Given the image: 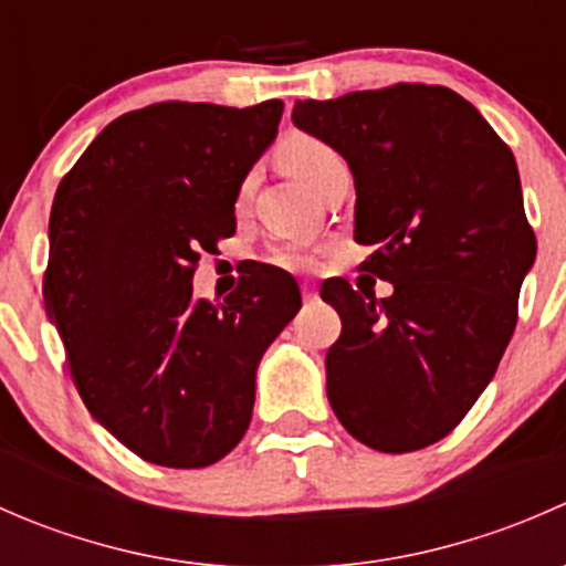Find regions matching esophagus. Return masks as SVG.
Returning a JSON list of instances; mask_svg holds the SVG:
<instances>
[{
  "mask_svg": "<svg viewBox=\"0 0 566 566\" xmlns=\"http://www.w3.org/2000/svg\"><path fill=\"white\" fill-rule=\"evenodd\" d=\"M301 293H304V298H306V301L317 298V284H312V282H301Z\"/></svg>",
  "mask_w": 566,
  "mask_h": 566,
  "instance_id": "obj_1",
  "label": "esophagus"
}]
</instances>
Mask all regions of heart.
<instances>
[{
  "instance_id": "1",
  "label": "heart",
  "mask_w": 566,
  "mask_h": 566,
  "mask_svg": "<svg viewBox=\"0 0 566 566\" xmlns=\"http://www.w3.org/2000/svg\"><path fill=\"white\" fill-rule=\"evenodd\" d=\"M279 161H282V167L287 169L295 180L315 188L319 177L328 172L331 167L342 164V156L328 145V142L317 139V136L293 134L290 139L282 142V147H279ZM247 188L249 182H243L241 197L247 193ZM268 260L279 268L301 271V268H310L312 262H315V254L306 247H301V243H282V247H273L268 251Z\"/></svg>"
}]
</instances>
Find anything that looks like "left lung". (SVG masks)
<instances>
[{"instance_id":"8db88e82","label":"left lung","mask_w":566,"mask_h":566,"mask_svg":"<svg viewBox=\"0 0 566 566\" xmlns=\"http://www.w3.org/2000/svg\"><path fill=\"white\" fill-rule=\"evenodd\" d=\"M293 123L328 142L356 180V230L378 247L319 290L342 317L325 353L328 402L356 441L389 454L447 438L488 389L517 325L536 256L517 164L454 90L408 84L295 101Z\"/></svg>"}]
</instances>
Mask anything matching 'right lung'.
<instances>
[{
    "instance_id": "obj_1",
    "label": "right lung",
    "mask_w": 566,
    "mask_h": 566,
    "mask_svg": "<svg viewBox=\"0 0 566 566\" xmlns=\"http://www.w3.org/2000/svg\"><path fill=\"white\" fill-rule=\"evenodd\" d=\"M282 108H136L54 193L43 304L67 373L90 413L156 465H213L241 443L256 364L301 310L295 279L260 262L219 306L191 287L199 256L235 235L238 191Z\"/></svg>"
}]
</instances>
